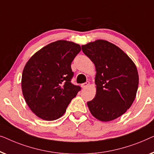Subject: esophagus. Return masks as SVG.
Segmentation results:
<instances>
[{
  "label": "esophagus",
  "instance_id": "34e87169",
  "mask_svg": "<svg viewBox=\"0 0 154 154\" xmlns=\"http://www.w3.org/2000/svg\"><path fill=\"white\" fill-rule=\"evenodd\" d=\"M88 85H89V82H86L85 83L82 84V87L83 88H86V87H88Z\"/></svg>",
  "mask_w": 154,
  "mask_h": 154
}]
</instances>
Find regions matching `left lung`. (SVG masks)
<instances>
[{
    "label": "left lung",
    "instance_id": "left-lung-1",
    "mask_svg": "<svg viewBox=\"0 0 154 154\" xmlns=\"http://www.w3.org/2000/svg\"><path fill=\"white\" fill-rule=\"evenodd\" d=\"M82 51L96 66V94L87 102L97 119L109 121L131 107L139 84L137 68L129 56L115 45L98 40L82 46Z\"/></svg>",
    "mask_w": 154,
    "mask_h": 154
}]
</instances>
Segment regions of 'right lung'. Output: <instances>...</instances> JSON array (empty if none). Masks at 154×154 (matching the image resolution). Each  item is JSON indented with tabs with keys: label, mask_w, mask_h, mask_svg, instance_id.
Here are the masks:
<instances>
[{
	"label": "right lung",
	"mask_w": 154,
	"mask_h": 154,
	"mask_svg": "<svg viewBox=\"0 0 154 154\" xmlns=\"http://www.w3.org/2000/svg\"><path fill=\"white\" fill-rule=\"evenodd\" d=\"M80 51L79 45L58 40L37 51L26 63L21 77L23 96L39 118L59 119L81 90L71 83V63Z\"/></svg>",
	"instance_id": "1"
}]
</instances>
